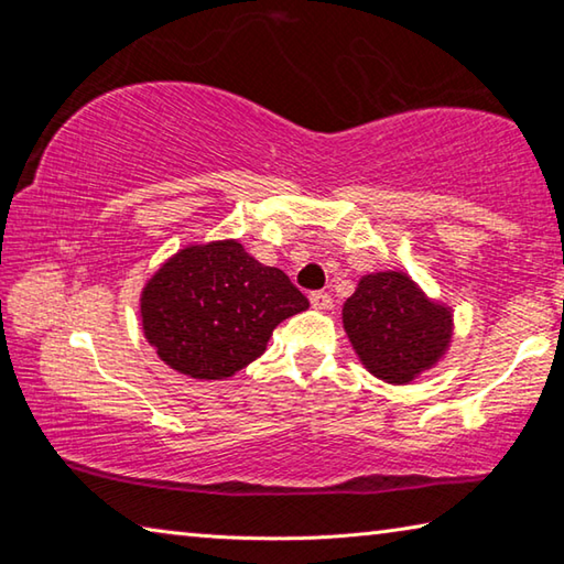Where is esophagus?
<instances>
[{
	"label": "esophagus",
	"instance_id": "1",
	"mask_svg": "<svg viewBox=\"0 0 564 564\" xmlns=\"http://www.w3.org/2000/svg\"><path fill=\"white\" fill-rule=\"evenodd\" d=\"M308 299H311V305H313V308H316V311H328L330 305H333L330 293H326V291H313V293L308 295Z\"/></svg>",
	"mask_w": 564,
	"mask_h": 564
}]
</instances>
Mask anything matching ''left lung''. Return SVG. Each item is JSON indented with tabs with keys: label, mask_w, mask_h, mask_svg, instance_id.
<instances>
[{
	"label": "left lung",
	"mask_w": 564,
	"mask_h": 564,
	"mask_svg": "<svg viewBox=\"0 0 564 564\" xmlns=\"http://www.w3.org/2000/svg\"><path fill=\"white\" fill-rule=\"evenodd\" d=\"M343 328L370 373L403 386L445 356L453 313L427 299L408 273L380 271L362 275L343 303Z\"/></svg>",
	"instance_id": "left-lung-1"
}]
</instances>
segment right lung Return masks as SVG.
Wrapping results in <instances>:
<instances>
[{
  "label": "right lung",
  "mask_w": 564,
  "mask_h": 564,
  "mask_svg": "<svg viewBox=\"0 0 564 564\" xmlns=\"http://www.w3.org/2000/svg\"><path fill=\"white\" fill-rule=\"evenodd\" d=\"M308 308L289 275L228 238L186 246L141 291V326L159 358L198 380L231 378L269 346L281 321Z\"/></svg>",
  "instance_id": "obj_1"
}]
</instances>
